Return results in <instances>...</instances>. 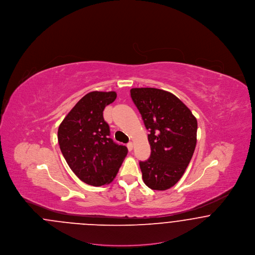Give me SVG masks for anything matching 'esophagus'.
Instances as JSON below:
<instances>
[{
	"label": "esophagus",
	"instance_id": "1",
	"mask_svg": "<svg viewBox=\"0 0 255 255\" xmlns=\"http://www.w3.org/2000/svg\"><path fill=\"white\" fill-rule=\"evenodd\" d=\"M127 147H128V149H129V151H132L133 147V142H129V143L127 144Z\"/></svg>",
	"mask_w": 255,
	"mask_h": 255
}]
</instances>
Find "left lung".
I'll list each match as a JSON object with an SVG mask.
<instances>
[{
    "instance_id": "obj_1",
    "label": "left lung",
    "mask_w": 255,
    "mask_h": 255,
    "mask_svg": "<svg viewBox=\"0 0 255 255\" xmlns=\"http://www.w3.org/2000/svg\"><path fill=\"white\" fill-rule=\"evenodd\" d=\"M130 93L150 132V158L139 161L142 180L153 190L169 189L182 178L193 156L197 120L169 92L156 88H133Z\"/></svg>"
}]
</instances>
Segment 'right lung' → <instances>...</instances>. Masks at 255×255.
<instances>
[{"label":"right lung","mask_w":255,"mask_h":255,"mask_svg":"<svg viewBox=\"0 0 255 255\" xmlns=\"http://www.w3.org/2000/svg\"><path fill=\"white\" fill-rule=\"evenodd\" d=\"M116 92H91L66 116L58 128L61 152L73 173L87 184L101 186L116 178L128 149L110 137L104 108Z\"/></svg>","instance_id":"right-lung-1"}]
</instances>
